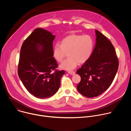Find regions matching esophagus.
Masks as SVG:
<instances>
[{
  "mask_svg": "<svg viewBox=\"0 0 131 131\" xmlns=\"http://www.w3.org/2000/svg\"><path fill=\"white\" fill-rule=\"evenodd\" d=\"M68 73L70 74H71V75H74L75 74V72L73 71H68Z\"/></svg>",
  "mask_w": 131,
  "mask_h": 131,
  "instance_id": "34e87169",
  "label": "esophagus"
}]
</instances>
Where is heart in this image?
Segmentation results:
<instances>
[{
  "label": "heart",
  "mask_w": 131,
  "mask_h": 131,
  "mask_svg": "<svg viewBox=\"0 0 131 131\" xmlns=\"http://www.w3.org/2000/svg\"><path fill=\"white\" fill-rule=\"evenodd\" d=\"M94 48V42L89 35L73 34L66 37L56 43L52 50L55 60L61 62L67 53L68 58L60 66V68L71 70L79 64L85 63L90 58Z\"/></svg>",
  "instance_id": "heart-1"
}]
</instances>
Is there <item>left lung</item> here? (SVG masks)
<instances>
[{
    "label": "left lung",
    "mask_w": 131,
    "mask_h": 131,
    "mask_svg": "<svg viewBox=\"0 0 131 131\" xmlns=\"http://www.w3.org/2000/svg\"><path fill=\"white\" fill-rule=\"evenodd\" d=\"M96 42L90 59L77 71L81 81L77 86L83 96L92 98L106 91L118 69L119 60L114 47L106 37L95 30Z\"/></svg>",
    "instance_id": "obj_1"
}]
</instances>
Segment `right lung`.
Returning a JSON list of instances; mask_svg holds the SVG:
<instances>
[{
    "label": "right lung",
    "instance_id": "add662e5",
    "mask_svg": "<svg viewBox=\"0 0 131 131\" xmlns=\"http://www.w3.org/2000/svg\"><path fill=\"white\" fill-rule=\"evenodd\" d=\"M55 36L41 28L35 29L23 42L18 65V74L28 92L46 99L60 88L64 70H59L52 55ZM53 70L54 72H52Z\"/></svg>",
    "mask_w": 131,
    "mask_h": 131
}]
</instances>
